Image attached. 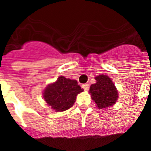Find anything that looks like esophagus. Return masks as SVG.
<instances>
[{"label":"esophagus","instance_id":"obj_1","mask_svg":"<svg viewBox=\"0 0 151 151\" xmlns=\"http://www.w3.org/2000/svg\"><path fill=\"white\" fill-rule=\"evenodd\" d=\"M81 87L84 88L85 91H88V90L89 89V85H88V84H84V85H82Z\"/></svg>","mask_w":151,"mask_h":151}]
</instances>
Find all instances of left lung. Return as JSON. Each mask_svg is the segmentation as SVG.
<instances>
[{"label":"left lung","mask_w":151,"mask_h":151,"mask_svg":"<svg viewBox=\"0 0 151 151\" xmlns=\"http://www.w3.org/2000/svg\"><path fill=\"white\" fill-rule=\"evenodd\" d=\"M96 82L90 86L89 93L98 109H106L116 103L118 91L110 77L100 74L95 78Z\"/></svg>","instance_id":"obj_1"}]
</instances>
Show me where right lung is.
<instances>
[{
    "instance_id": "1",
    "label": "right lung",
    "mask_w": 151,
    "mask_h": 151,
    "mask_svg": "<svg viewBox=\"0 0 151 151\" xmlns=\"http://www.w3.org/2000/svg\"><path fill=\"white\" fill-rule=\"evenodd\" d=\"M83 91L76 80L60 76L55 82L46 86L42 95L52 110L55 112H62L72 107L77 96Z\"/></svg>"
}]
</instances>
